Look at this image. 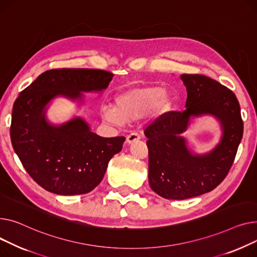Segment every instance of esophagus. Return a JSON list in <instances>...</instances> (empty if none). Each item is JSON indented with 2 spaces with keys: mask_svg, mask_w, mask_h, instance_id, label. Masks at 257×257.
I'll return each instance as SVG.
<instances>
[{
  "mask_svg": "<svg viewBox=\"0 0 257 257\" xmlns=\"http://www.w3.org/2000/svg\"><path fill=\"white\" fill-rule=\"evenodd\" d=\"M140 138L141 137H140V135L138 133H132L126 137V142H127V144H132V143H134L136 141L140 140Z\"/></svg>",
  "mask_w": 257,
  "mask_h": 257,
  "instance_id": "34e87169",
  "label": "esophagus"
}]
</instances>
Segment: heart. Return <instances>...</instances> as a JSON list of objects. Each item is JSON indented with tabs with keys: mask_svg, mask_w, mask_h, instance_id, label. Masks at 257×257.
I'll list each match as a JSON object with an SVG mask.
<instances>
[{
	"mask_svg": "<svg viewBox=\"0 0 257 257\" xmlns=\"http://www.w3.org/2000/svg\"><path fill=\"white\" fill-rule=\"evenodd\" d=\"M173 108V97L159 85L133 86L122 90L114 98V107L103 105L102 118L110 123L121 125L135 121L152 111L155 117L167 115Z\"/></svg>",
	"mask_w": 257,
	"mask_h": 257,
	"instance_id": "obj_1",
	"label": "heart"
}]
</instances>
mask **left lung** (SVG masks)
<instances>
[{"label":"left lung","mask_w":257,"mask_h":257,"mask_svg":"<svg viewBox=\"0 0 257 257\" xmlns=\"http://www.w3.org/2000/svg\"><path fill=\"white\" fill-rule=\"evenodd\" d=\"M186 110L169 112L144 132L148 147V180L166 199L184 200L213 191L227 175L243 137L244 124L235 94L203 74H182ZM204 114L220 122V142L209 153L194 154L181 136L190 119Z\"/></svg>","instance_id":"left-lung-1"}]
</instances>
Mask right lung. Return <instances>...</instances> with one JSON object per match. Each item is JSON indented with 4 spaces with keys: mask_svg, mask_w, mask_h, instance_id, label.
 <instances>
[{
    "mask_svg": "<svg viewBox=\"0 0 257 257\" xmlns=\"http://www.w3.org/2000/svg\"><path fill=\"white\" fill-rule=\"evenodd\" d=\"M114 74L100 69L61 68L41 73L14 101L10 138L24 168L44 190L80 195L99 185L124 137L103 138L81 117L62 124L47 119L49 103L62 96L83 102V92H101Z\"/></svg>",
    "mask_w": 257,
    "mask_h": 257,
    "instance_id": "add662e5",
    "label": "right lung"
}]
</instances>
